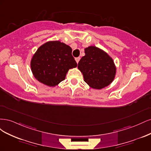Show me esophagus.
<instances>
[{"label": "esophagus", "instance_id": "34e87169", "mask_svg": "<svg viewBox=\"0 0 151 151\" xmlns=\"http://www.w3.org/2000/svg\"><path fill=\"white\" fill-rule=\"evenodd\" d=\"M75 60H76V62L78 63V62H79V60H80V57H77V58H75Z\"/></svg>", "mask_w": 151, "mask_h": 151}]
</instances>
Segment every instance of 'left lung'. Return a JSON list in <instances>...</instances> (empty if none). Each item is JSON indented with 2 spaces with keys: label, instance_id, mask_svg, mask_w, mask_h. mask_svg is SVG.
Segmentation results:
<instances>
[{
  "label": "left lung",
  "instance_id": "obj_1",
  "mask_svg": "<svg viewBox=\"0 0 151 151\" xmlns=\"http://www.w3.org/2000/svg\"><path fill=\"white\" fill-rule=\"evenodd\" d=\"M85 55L78 63L84 81L91 88L101 89L115 79L116 67L112 58L101 49L91 46L84 49Z\"/></svg>",
  "mask_w": 151,
  "mask_h": 151
}]
</instances>
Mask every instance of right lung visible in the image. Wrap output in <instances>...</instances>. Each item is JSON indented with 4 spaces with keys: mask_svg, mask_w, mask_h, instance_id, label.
Instances as JSON below:
<instances>
[{
    "mask_svg": "<svg viewBox=\"0 0 151 151\" xmlns=\"http://www.w3.org/2000/svg\"><path fill=\"white\" fill-rule=\"evenodd\" d=\"M72 48L60 41H50L40 47L31 60L34 77L40 83L54 87L63 81L68 70L77 67Z\"/></svg>",
    "mask_w": 151,
    "mask_h": 151,
    "instance_id": "add662e5",
    "label": "right lung"
}]
</instances>
